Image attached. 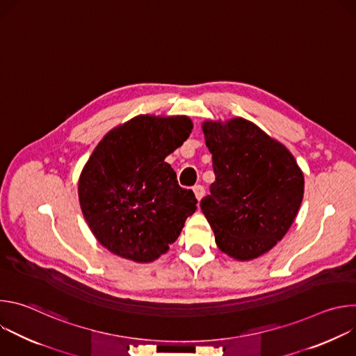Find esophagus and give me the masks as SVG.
Wrapping results in <instances>:
<instances>
[{
  "label": "esophagus",
  "mask_w": 356,
  "mask_h": 356,
  "mask_svg": "<svg viewBox=\"0 0 356 356\" xmlns=\"http://www.w3.org/2000/svg\"><path fill=\"white\" fill-rule=\"evenodd\" d=\"M193 191H194V194H195V198L200 201L202 197H204V194H206V188L202 187L201 184H197V186H194L193 187Z\"/></svg>",
  "instance_id": "1"
}]
</instances>
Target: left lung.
I'll return each mask as SVG.
<instances>
[{"label":"left lung","instance_id":"obj_1","mask_svg":"<svg viewBox=\"0 0 356 356\" xmlns=\"http://www.w3.org/2000/svg\"><path fill=\"white\" fill-rule=\"evenodd\" d=\"M206 145L216 181L200 202L217 246L236 261L270 250L291 227L304 176L280 142L243 118L206 121Z\"/></svg>","mask_w":356,"mask_h":356}]
</instances>
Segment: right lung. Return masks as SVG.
Here are the masks:
<instances>
[{
  "instance_id": "1",
  "label": "right lung",
  "mask_w": 356,
  "mask_h": 356,
  "mask_svg": "<svg viewBox=\"0 0 356 356\" xmlns=\"http://www.w3.org/2000/svg\"><path fill=\"white\" fill-rule=\"evenodd\" d=\"M188 117L138 115L95 146L79 179L83 216L115 255L147 264L168 252L197 210L165 158L188 138Z\"/></svg>"
}]
</instances>
